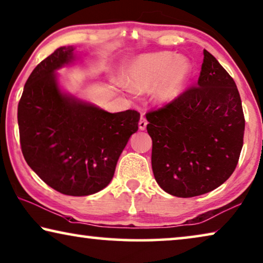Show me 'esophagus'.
I'll list each match as a JSON object with an SVG mask.
<instances>
[{
	"label": "esophagus",
	"mask_w": 263,
	"mask_h": 263,
	"mask_svg": "<svg viewBox=\"0 0 263 263\" xmlns=\"http://www.w3.org/2000/svg\"><path fill=\"white\" fill-rule=\"evenodd\" d=\"M146 125H147V120L144 118V117H141L140 120H139V128L141 131H144L145 128H146Z\"/></svg>",
	"instance_id": "1"
}]
</instances>
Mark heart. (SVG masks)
I'll use <instances>...</instances> for the list:
<instances>
[{"mask_svg":"<svg viewBox=\"0 0 263 263\" xmlns=\"http://www.w3.org/2000/svg\"><path fill=\"white\" fill-rule=\"evenodd\" d=\"M192 71L193 66L186 57H177L167 51L144 53L133 58L125 68V89L130 92L154 89V101L167 105L185 92Z\"/></svg>","mask_w":263,"mask_h":263,"instance_id":"b5f03b06","label":"heart"}]
</instances>
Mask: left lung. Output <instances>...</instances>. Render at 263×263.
<instances>
[{"instance_id": "left-lung-1", "label": "left lung", "mask_w": 263, "mask_h": 263, "mask_svg": "<svg viewBox=\"0 0 263 263\" xmlns=\"http://www.w3.org/2000/svg\"><path fill=\"white\" fill-rule=\"evenodd\" d=\"M146 119L154 178L168 194L208 193L234 172L243 145L242 104L235 82L207 50L197 86Z\"/></svg>"}]
</instances>
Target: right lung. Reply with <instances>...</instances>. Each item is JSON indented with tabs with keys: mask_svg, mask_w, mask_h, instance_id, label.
Wrapping results in <instances>:
<instances>
[{
	"mask_svg": "<svg viewBox=\"0 0 263 263\" xmlns=\"http://www.w3.org/2000/svg\"><path fill=\"white\" fill-rule=\"evenodd\" d=\"M77 60L76 48L68 45L42 61L24 85L17 119L21 148L31 170L60 193L84 197L110 184L140 115L110 114L62 90L57 71Z\"/></svg>",
	"mask_w": 263,
	"mask_h": 263,
	"instance_id": "add662e5",
	"label": "right lung"
}]
</instances>
